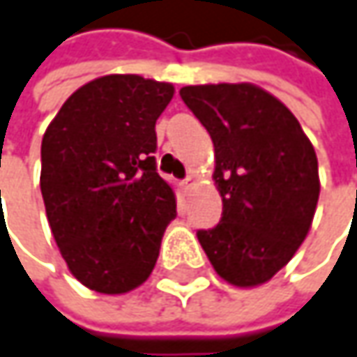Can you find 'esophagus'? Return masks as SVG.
Returning a JSON list of instances; mask_svg holds the SVG:
<instances>
[{
  "label": "esophagus",
  "instance_id": "esophagus-1",
  "mask_svg": "<svg viewBox=\"0 0 357 357\" xmlns=\"http://www.w3.org/2000/svg\"><path fill=\"white\" fill-rule=\"evenodd\" d=\"M194 183H196V178H194V176H188V178L183 179V185H185V188H192Z\"/></svg>",
  "mask_w": 357,
  "mask_h": 357
}]
</instances>
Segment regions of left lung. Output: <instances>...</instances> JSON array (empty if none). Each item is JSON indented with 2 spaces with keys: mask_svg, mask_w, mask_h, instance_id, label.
Masks as SVG:
<instances>
[{
  "mask_svg": "<svg viewBox=\"0 0 357 357\" xmlns=\"http://www.w3.org/2000/svg\"><path fill=\"white\" fill-rule=\"evenodd\" d=\"M179 96L211 135L222 196L220 222L198 241L227 282L264 284L310 229L321 190L314 149L294 114L251 83L188 85Z\"/></svg>",
  "mask_w": 357,
  "mask_h": 357,
  "instance_id": "8db88e82",
  "label": "left lung"
}]
</instances>
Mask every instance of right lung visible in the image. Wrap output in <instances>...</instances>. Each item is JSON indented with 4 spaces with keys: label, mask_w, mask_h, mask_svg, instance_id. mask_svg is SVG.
<instances>
[{
    "label": "right lung",
    "mask_w": 357,
    "mask_h": 357,
    "mask_svg": "<svg viewBox=\"0 0 357 357\" xmlns=\"http://www.w3.org/2000/svg\"><path fill=\"white\" fill-rule=\"evenodd\" d=\"M172 83L106 75L59 110L40 146V192L52 237L71 274L102 294L151 275L176 196L157 174L155 122Z\"/></svg>",
    "instance_id": "add662e5"
}]
</instances>
